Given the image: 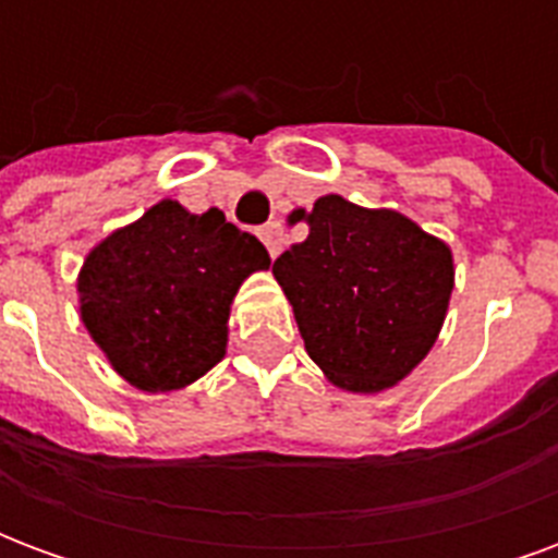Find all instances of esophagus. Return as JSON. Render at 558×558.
<instances>
[{
  "label": "esophagus",
  "instance_id": "obj_1",
  "mask_svg": "<svg viewBox=\"0 0 558 558\" xmlns=\"http://www.w3.org/2000/svg\"><path fill=\"white\" fill-rule=\"evenodd\" d=\"M259 239H263V244L268 247V254L278 256L280 247H283V242H287V232H283V223L280 220H268L266 227L259 230Z\"/></svg>",
  "mask_w": 558,
  "mask_h": 558
}]
</instances>
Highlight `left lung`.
Segmentation results:
<instances>
[{
	"instance_id": "8db88e82",
	"label": "left lung",
	"mask_w": 558,
	"mask_h": 558,
	"mask_svg": "<svg viewBox=\"0 0 558 558\" xmlns=\"http://www.w3.org/2000/svg\"><path fill=\"white\" fill-rule=\"evenodd\" d=\"M307 220V239L275 259L304 350L335 386L379 391L430 352L442 328L454 266L439 239L398 211H371L331 194Z\"/></svg>"
}]
</instances>
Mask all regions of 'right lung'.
Wrapping results in <instances>:
<instances>
[{
	"mask_svg": "<svg viewBox=\"0 0 558 558\" xmlns=\"http://www.w3.org/2000/svg\"><path fill=\"white\" fill-rule=\"evenodd\" d=\"M268 251L223 211L163 199L104 239L80 271V314L131 386L172 391L223 359L230 304Z\"/></svg>",
	"mask_w": 558,
	"mask_h": 558,
	"instance_id": "right-lung-1",
	"label": "right lung"
}]
</instances>
